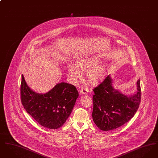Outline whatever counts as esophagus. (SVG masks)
<instances>
[{"mask_svg":"<svg viewBox=\"0 0 158 158\" xmlns=\"http://www.w3.org/2000/svg\"><path fill=\"white\" fill-rule=\"evenodd\" d=\"M88 92V90L87 89H86V88H82L81 89V90H80V93L82 94H83V95L87 94Z\"/></svg>","mask_w":158,"mask_h":158,"instance_id":"esophagus-1","label":"esophagus"}]
</instances>
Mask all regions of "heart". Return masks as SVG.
<instances>
[{
	"label": "heart",
	"instance_id": "obj_1",
	"mask_svg": "<svg viewBox=\"0 0 158 158\" xmlns=\"http://www.w3.org/2000/svg\"><path fill=\"white\" fill-rule=\"evenodd\" d=\"M98 61L95 57H85L76 62L75 65L69 64L67 76L72 83L77 82L82 77L81 72L88 71L86 73L88 80L92 84L96 85L102 81L105 75V69L97 66Z\"/></svg>",
	"mask_w": 158,
	"mask_h": 158
}]
</instances>
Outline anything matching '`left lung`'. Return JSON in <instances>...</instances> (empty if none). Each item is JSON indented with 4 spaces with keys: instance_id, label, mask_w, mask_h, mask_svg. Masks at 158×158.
Masks as SVG:
<instances>
[{
    "instance_id": "left-lung-1",
    "label": "left lung",
    "mask_w": 158,
    "mask_h": 158,
    "mask_svg": "<svg viewBox=\"0 0 158 158\" xmlns=\"http://www.w3.org/2000/svg\"><path fill=\"white\" fill-rule=\"evenodd\" d=\"M110 75L93 91L92 118L103 131L120 127L130 120L138 110L141 99L140 79L137 82V92L127 97L115 89Z\"/></svg>"
}]
</instances>
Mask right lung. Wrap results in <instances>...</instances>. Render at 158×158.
Listing matches in <instances>:
<instances>
[{
    "mask_svg": "<svg viewBox=\"0 0 158 158\" xmlns=\"http://www.w3.org/2000/svg\"><path fill=\"white\" fill-rule=\"evenodd\" d=\"M21 99L31 116L44 127L57 129L61 127L70 115L79 96L75 86L61 82L47 93L38 94L31 89L22 75Z\"/></svg>",
    "mask_w": 158,
    "mask_h": 158,
    "instance_id": "1",
    "label": "right lung"
}]
</instances>
